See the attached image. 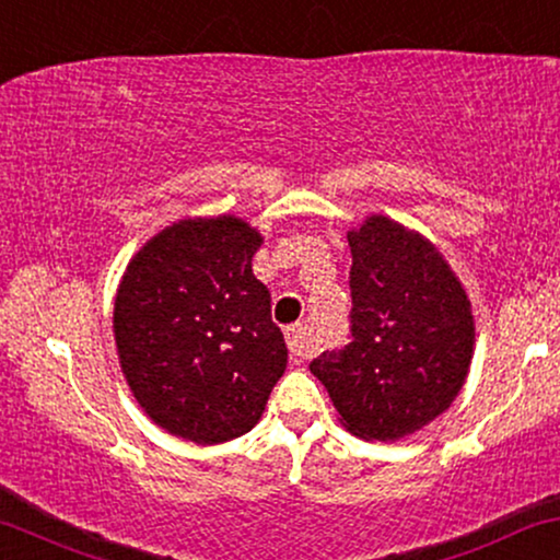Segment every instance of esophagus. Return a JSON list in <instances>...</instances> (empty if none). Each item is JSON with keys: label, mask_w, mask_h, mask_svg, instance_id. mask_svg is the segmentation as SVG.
I'll use <instances>...</instances> for the list:
<instances>
[{"label": "esophagus", "mask_w": 560, "mask_h": 560, "mask_svg": "<svg viewBox=\"0 0 560 560\" xmlns=\"http://www.w3.org/2000/svg\"><path fill=\"white\" fill-rule=\"evenodd\" d=\"M287 343H289V353L294 359H307L313 353V341H310V330L307 325L294 323L287 328Z\"/></svg>", "instance_id": "obj_1"}]
</instances>
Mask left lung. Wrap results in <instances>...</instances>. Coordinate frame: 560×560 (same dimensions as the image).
<instances>
[{
  "label": "left lung",
  "mask_w": 560,
  "mask_h": 560,
  "mask_svg": "<svg viewBox=\"0 0 560 560\" xmlns=\"http://www.w3.org/2000/svg\"><path fill=\"white\" fill-rule=\"evenodd\" d=\"M351 343L310 372L338 421L366 442H398L452 406L468 380L476 317L442 250L390 217L349 230Z\"/></svg>",
  "instance_id": "left-lung-1"
}]
</instances>
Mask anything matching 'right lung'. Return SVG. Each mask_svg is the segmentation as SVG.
<instances>
[{"label":"right lung","instance_id":"obj_1","mask_svg":"<svg viewBox=\"0 0 560 560\" xmlns=\"http://www.w3.org/2000/svg\"><path fill=\"white\" fill-rule=\"evenodd\" d=\"M264 235L235 214L188 217L147 240L113 302L118 364L167 434L222 444L250 431L287 370L271 294L253 276Z\"/></svg>","mask_w":560,"mask_h":560}]
</instances>
